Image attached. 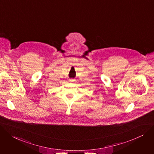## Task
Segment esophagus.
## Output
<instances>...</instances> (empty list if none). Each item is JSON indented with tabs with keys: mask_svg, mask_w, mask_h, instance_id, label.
Returning a JSON list of instances; mask_svg holds the SVG:
<instances>
[{
	"mask_svg": "<svg viewBox=\"0 0 154 154\" xmlns=\"http://www.w3.org/2000/svg\"><path fill=\"white\" fill-rule=\"evenodd\" d=\"M69 80L71 81V82H74V79H71Z\"/></svg>",
	"mask_w": 154,
	"mask_h": 154,
	"instance_id": "esophagus-1",
	"label": "esophagus"
}]
</instances>
